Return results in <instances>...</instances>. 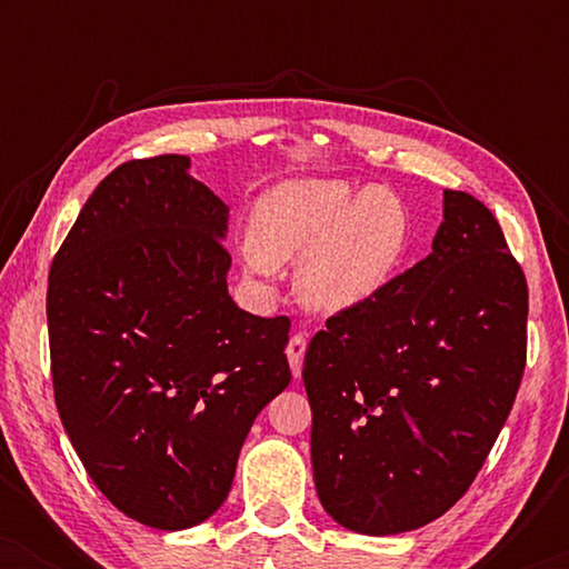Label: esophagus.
Returning a JSON list of instances; mask_svg holds the SVG:
<instances>
[{"instance_id": "1", "label": "esophagus", "mask_w": 569, "mask_h": 569, "mask_svg": "<svg viewBox=\"0 0 569 569\" xmlns=\"http://www.w3.org/2000/svg\"><path fill=\"white\" fill-rule=\"evenodd\" d=\"M306 349H308L306 333H292L290 345H287V360H290V368H292L295 378H298L300 370H302V357H306Z\"/></svg>"}]
</instances>
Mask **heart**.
I'll list each match as a JSON object with an SVG mask.
<instances>
[{"instance_id":"heart-1","label":"heart","mask_w":569,"mask_h":569,"mask_svg":"<svg viewBox=\"0 0 569 569\" xmlns=\"http://www.w3.org/2000/svg\"><path fill=\"white\" fill-rule=\"evenodd\" d=\"M409 236L407 204L386 186L360 191L333 178H300L256 204L243 263L248 274L267 279L282 263L300 261L295 284L302 302L339 313L393 282Z\"/></svg>"}]
</instances>
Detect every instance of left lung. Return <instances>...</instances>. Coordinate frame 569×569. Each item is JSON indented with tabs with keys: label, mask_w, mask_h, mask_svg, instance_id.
Wrapping results in <instances>:
<instances>
[{
	"label": "left lung",
	"mask_w": 569,
	"mask_h": 569,
	"mask_svg": "<svg viewBox=\"0 0 569 569\" xmlns=\"http://www.w3.org/2000/svg\"><path fill=\"white\" fill-rule=\"evenodd\" d=\"M526 321L500 222L446 189L432 253L331 316L306 352L316 492L339 526L415 531L461 500L516 401Z\"/></svg>",
	"instance_id": "1"
}]
</instances>
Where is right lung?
Here are the masks:
<instances>
[{
    "label": "right lung",
    "instance_id": "right-lung-1",
    "mask_svg": "<svg viewBox=\"0 0 569 569\" xmlns=\"http://www.w3.org/2000/svg\"><path fill=\"white\" fill-rule=\"evenodd\" d=\"M186 154L108 173L53 256L46 295L61 425L96 487L160 531L224 502L259 411L290 383V318L228 292V204Z\"/></svg>",
    "mask_w": 569,
    "mask_h": 569
}]
</instances>
